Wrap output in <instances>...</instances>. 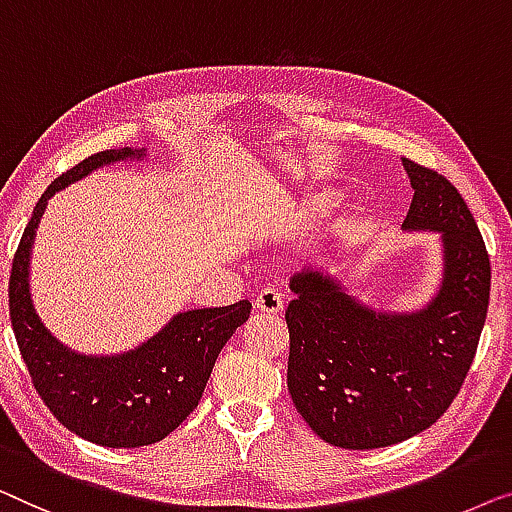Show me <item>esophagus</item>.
<instances>
[{"label": "esophagus", "instance_id": "1", "mask_svg": "<svg viewBox=\"0 0 512 512\" xmlns=\"http://www.w3.org/2000/svg\"><path fill=\"white\" fill-rule=\"evenodd\" d=\"M255 306L257 311L276 315L283 311V294H280L276 287H264V290L255 297Z\"/></svg>", "mask_w": 512, "mask_h": 512}]
</instances>
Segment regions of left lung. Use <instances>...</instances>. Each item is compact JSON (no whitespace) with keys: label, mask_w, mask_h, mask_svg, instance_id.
<instances>
[{"label":"left lung","mask_w":512,"mask_h":512,"mask_svg":"<svg viewBox=\"0 0 512 512\" xmlns=\"http://www.w3.org/2000/svg\"><path fill=\"white\" fill-rule=\"evenodd\" d=\"M413 201L403 229L443 232L445 278L429 308L376 315L318 271L290 280L287 390L315 434L373 450L431 427L462 390L487 318L492 264L473 215L448 178L403 157Z\"/></svg>","instance_id":"1"}]
</instances>
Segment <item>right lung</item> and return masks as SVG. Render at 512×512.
<instances>
[{"label":"right lung","instance_id":"add662e5","mask_svg":"<svg viewBox=\"0 0 512 512\" xmlns=\"http://www.w3.org/2000/svg\"><path fill=\"white\" fill-rule=\"evenodd\" d=\"M134 150H102L57 176L20 236L9 278V313L32 385L57 420L85 441L104 448H141L162 441L199 406L215 359L248 320L250 301L176 315L139 350L120 357H81L41 325L30 297L34 229L55 190L92 169L132 157Z\"/></svg>","mask_w":512,"mask_h":512}]
</instances>
